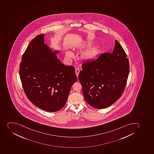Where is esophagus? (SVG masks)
Here are the masks:
<instances>
[{
    "instance_id": "esophagus-1",
    "label": "esophagus",
    "mask_w": 154,
    "mask_h": 154,
    "mask_svg": "<svg viewBox=\"0 0 154 154\" xmlns=\"http://www.w3.org/2000/svg\"><path fill=\"white\" fill-rule=\"evenodd\" d=\"M79 72H80V70L78 68L76 69L75 70V73L76 74L77 76H78V74H79Z\"/></svg>"
}]
</instances>
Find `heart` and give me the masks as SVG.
<instances>
[{
	"label": "heart",
	"mask_w": 154,
	"mask_h": 154,
	"mask_svg": "<svg viewBox=\"0 0 154 154\" xmlns=\"http://www.w3.org/2000/svg\"><path fill=\"white\" fill-rule=\"evenodd\" d=\"M98 54V51L95 48H91L84 53V57L86 59H92L95 58ZM74 57V54L72 51H68L66 53V57L71 58Z\"/></svg>",
	"instance_id": "b5f03b06"
}]
</instances>
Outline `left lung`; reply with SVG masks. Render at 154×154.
<instances>
[{"mask_svg": "<svg viewBox=\"0 0 154 154\" xmlns=\"http://www.w3.org/2000/svg\"><path fill=\"white\" fill-rule=\"evenodd\" d=\"M79 74L86 102L104 109L116 102L125 88L129 63L122 47L116 40L112 54H102L96 60L85 62Z\"/></svg>", "mask_w": 154, "mask_h": 154, "instance_id": "1", "label": "left lung"}]
</instances>
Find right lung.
<instances>
[{
    "label": "right lung",
    "mask_w": 154,
    "mask_h": 154,
    "mask_svg": "<svg viewBox=\"0 0 154 154\" xmlns=\"http://www.w3.org/2000/svg\"><path fill=\"white\" fill-rule=\"evenodd\" d=\"M45 34L37 35L24 52L19 68L24 92L37 107L47 112L60 110L65 106L72 85L77 80L75 68L64 65L45 44Z\"/></svg>",
    "instance_id": "1"
}]
</instances>
